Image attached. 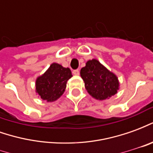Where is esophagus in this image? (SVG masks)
Wrapping results in <instances>:
<instances>
[{"instance_id": "esophagus-1", "label": "esophagus", "mask_w": 153, "mask_h": 153, "mask_svg": "<svg viewBox=\"0 0 153 153\" xmlns=\"http://www.w3.org/2000/svg\"><path fill=\"white\" fill-rule=\"evenodd\" d=\"M73 74H74V75H79V70H74Z\"/></svg>"}]
</instances>
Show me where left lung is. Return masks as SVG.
<instances>
[{
  "mask_svg": "<svg viewBox=\"0 0 153 153\" xmlns=\"http://www.w3.org/2000/svg\"><path fill=\"white\" fill-rule=\"evenodd\" d=\"M80 75L88 93L97 100L109 99L120 88L117 76L96 59L87 61Z\"/></svg>",
  "mask_w": 153,
  "mask_h": 153,
  "instance_id": "1",
  "label": "left lung"
}]
</instances>
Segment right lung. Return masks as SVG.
Listing matches in <instances>:
<instances>
[{
	"instance_id": "1",
	"label": "right lung",
	"mask_w": 153,
	"mask_h": 153,
	"mask_svg": "<svg viewBox=\"0 0 153 153\" xmlns=\"http://www.w3.org/2000/svg\"><path fill=\"white\" fill-rule=\"evenodd\" d=\"M72 77L71 70L61 65L52 63L47 71L36 79V93L47 102L60 98L66 88L67 81Z\"/></svg>"
}]
</instances>
